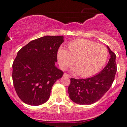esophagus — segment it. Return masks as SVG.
Here are the masks:
<instances>
[{"label":"esophagus","instance_id":"34e87169","mask_svg":"<svg viewBox=\"0 0 127 127\" xmlns=\"http://www.w3.org/2000/svg\"><path fill=\"white\" fill-rule=\"evenodd\" d=\"M63 76H64V77H67V78H69V77H70V76L68 75V74L65 73H64Z\"/></svg>","mask_w":127,"mask_h":127}]
</instances>
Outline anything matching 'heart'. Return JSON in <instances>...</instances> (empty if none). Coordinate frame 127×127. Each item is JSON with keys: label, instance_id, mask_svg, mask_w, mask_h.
Returning <instances> with one entry per match:
<instances>
[{"label": "heart", "instance_id": "obj_1", "mask_svg": "<svg viewBox=\"0 0 127 127\" xmlns=\"http://www.w3.org/2000/svg\"><path fill=\"white\" fill-rule=\"evenodd\" d=\"M67 51L60 48L57 52V59L62 69L73 63L76 67L73 72L83 78L92 76L97 73L105 64L108 51L104 45L80 39L70 42Z\"/></svg>", "mask_w": 127, "mask_h": 127}]
</instances>
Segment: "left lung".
I'll use <instances>...</instances> for the list:
<instances>
[{"label": "left lung", "instance_id": "1", "mask_svg": "<svg viewBox=\"0 0 127 127\" xmlns=\"http://www.w3.org/2000/svg\"><path fill=\"white\" fill-rule=\"evenodd\" d=\"M107 48L110 58L106 67L97 75L89 78L70 79L68 93L70 98L79 104L88 105L95 103L105 94L111 87L117 70L116 55Z\"/></svg>", "mask_w": 127, "mask_h": 127}]
</instances>
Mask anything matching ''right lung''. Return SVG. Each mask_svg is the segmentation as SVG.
I'll use <instances>...</instances> for the list:
<instances>
[{"label": "right lung", "instance_id": "1", "mask_svg": "<svg viewBox=\"0 0 127 127\" xmlns=\"http://www.w3.org/2000/svg\"><path fill=\"white\" fill-rule=\"evenodd\" d=\"M63 36H45L30 42L17 53L12 64V80L19 98L38 106L48 101L52 86L63 75L55 66Z\"/></svg>", "mask_w": 127, "mask_h": 127}]
</instances>
